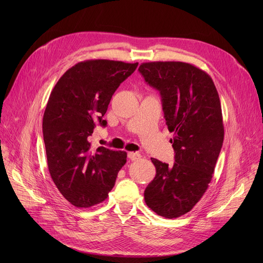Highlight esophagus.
Listing matches in <instances>:
<instances>
[{"label":"esophagus","instance_id":"obj_1","mask_svg":"<svg viewBox=\"0 0 263 263\" xmlns=\"http://www.w3.org/2000/svg\"><path fill=\"white\" fill-rule=\"evenodd\" d=\"M141 155L139 153H129L128 154V158L131 160V161H137L141 159Z\"/></svg>","mask_w":263,"mask_h":263}]
</instances>
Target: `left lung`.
Masks as SVG:
<instances>
[{"label":"left lung","mask_w":263,"mask_h":263,"mask_svg":"<svg viewBox=\"0 0 263 263\" xmlns=\"http://www.w3.org/2000/svg\"><path fill=\"white\" fill-rule=\"evenodd\" d=\"M139 71L160 91L176 154L173 166L151 158L157 174L145 202L157 214L176 218L194 208L211 182L224 141L222 106L211 77L194 65L150 62Z\"/></svg>","instance_id":"1"}]
</instances>
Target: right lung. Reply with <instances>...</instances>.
I'll return each mask as SVG.
<instances>
[{
	"instance_id": "1",
	"label": "right lung",
	"mask_w": 263,
	"mask_h": 263,
	"mask_svg": "<svg viewBox=\"0 0 263 263\" xmlns=\"http://www.w3.org/2000/svg\"><path fill=\"white\" fill-rule=\"evenodd\" d=\"M139 63L88 60L69 68L54 86L46 106L43 132L48 167L61 194L78 208L105 200L126 151L93 149L89 142L115 90Z\"/></svg>"
}]
</instances>
